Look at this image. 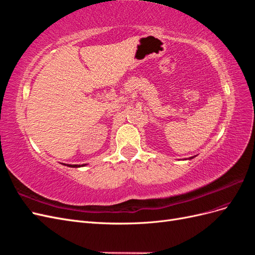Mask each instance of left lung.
Segmentation results:
<instances>
[{"instance_id": "left-lung-1", "label": "left lung", "mask_w": 255, "mask_h": 255, "mask_svg": "<svg viewBox=\"0 0 255 255\" xmlns=\"http://www.w3.org/2000/svg\"><path fill=\"white\" fill-rule=\"evenodd\" d=\"M191 158H194V157H189V158H188V159H191Z\"/></svg>"}]
</instances>
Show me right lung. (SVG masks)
<instances>
[{
	"mask_svg": "<svg viewBox=\"0 0 255 255\" xmlns=\"http://www.w3.org/2000/svg\"><path fill=\"white\" fill-rule=\"evenodd\" d=\"M65 166H68V167H71V168H80V167H84L86 166L87 164H83V165H69V164H63Z\"/></svg>",
	"mask_w": 255,
	"mask_h": 255,
	"instance_id": "right-lung-1",
	"label": "right lung"
}]
</instances>
